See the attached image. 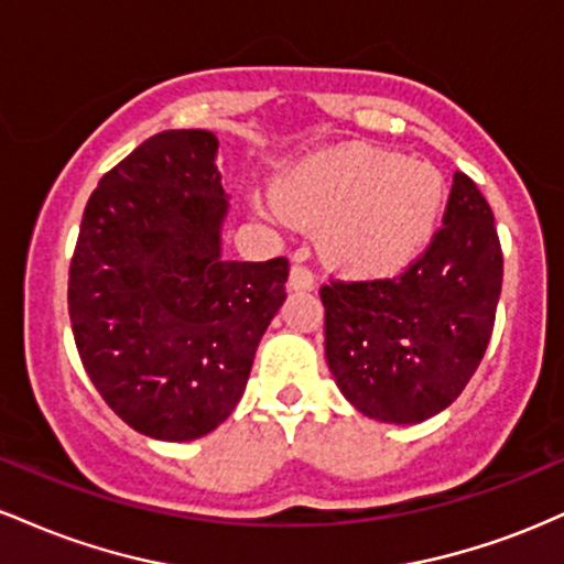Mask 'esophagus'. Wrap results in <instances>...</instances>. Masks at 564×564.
<instances>
[{
    "label": "esophagus",
    "instance_id": "esophagus-1",
    "mask_svg": "<svg viewBox=\"0 0 564 564\" xmlns=\"http://www.w3.org/2000/svg\"><path fill=\"white\" fill-rule=\"evenodd\" d=\"M289 289L291 291H313L315 289L313 273H310L307 268H302V264H294L289 273Z\"/></svg>",
    "mask_w": 564,
    "mask_h": 564
}]
</instances>
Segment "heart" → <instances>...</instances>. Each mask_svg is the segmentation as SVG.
<instances>
[{
  "label": "heart",
  "instance_id": "obj_1",
  "mask_svg": "<svg viewBox=\"0 0 564 564\" xmlns=\"http://www.w3.org/2000/svg\"><path fill=\"white\" fill-rule=\"evenodd\" d=\"M278 217L321 228V260L349 278L405 270L435 238L445 180L426 161L352 145L315 153L275 185Z\"/></svg>",
  "mask_w": 564,
  "mask_h": 564
}]
</instances>
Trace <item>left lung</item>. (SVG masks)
<instances>
[{"label":"left lung","mask_w":564,"mask_h":564,"mask_svg":"<svg viewBox=\"0 0 564 564\" xmlns=\"http://www.w3.org/2000/svg\"><path fill=\"white\" fill-rule=\"evenodd\" d=\"M501 281L494 212L456 172L443 228L422 260L387 281L321 289L336 387L384 424H419L445 411L480 366Z\"/></svg>","instance_id":"obj_1"}]
</instances>
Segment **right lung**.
Wrapping results in <instances>:
<instances>
[{
  "label": "right lung",
  "mask_w": 564,
  "mask_h": 564,
  "mask_svg": "<svg viewBox=\"0 0 564 564\" xmlns=\"http://www.w3.org/2000/svg\"><path fill=\"white\" fill-rule=\"evenodd\" d=\"M206 129L153 134L89 196L68 275L84 371L140 435H209L243 398L286 302V257H223L228 193Z\"/></svg>",
  "instance_id": "1"
}]
</instances>
